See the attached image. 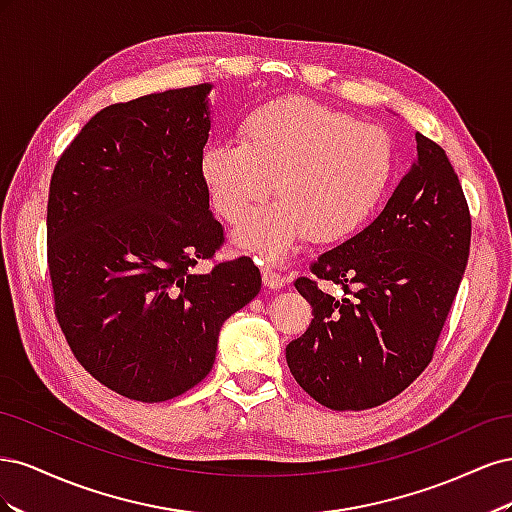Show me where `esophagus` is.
Returning <instances> with one entry per match:
<instances>
[{"instance_id":"1","label":"esophagus","mask_w":512,"mask_h":512,"mask_svg":"<svg viewBox=\"0 0 512 512\" xmlns=\"http://www.w3.org/2000/svg\"><path fill=\"white\" fill-rule=\"evenodd\" d=\"M260 271H262V282H265L267 288L280 290V288L286 286V277H282L271 265H262Z\"/></svg>"}]
</instances>
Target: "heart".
<instances>
[{
	"label": "heart",
	"instance_id": "heart-1",
	"mask_svg": "<svg viewBox=\"0 0 512 512\" xmlns=\"http://www.w3.org/2000/svg\"><path fill=\"white\" fill-rule=\"evenodd\" d=\"M239 143H209L200 179L213 209L237 222L273 188L280 198L239 224L235 241L284 260L305 237L342 241L378 211L395 175V147L380 126L356 121L307 98L256 108L239 126Z\"/></svg>",
	"mask_w": 512,
	"mask_h": 512
}]
</instances>
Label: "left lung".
Masks as SVG:
<instances>
[{
    "mask_svg": "<svg viewBox=\"0 0 512 512\" xmlns=\"http://www.w3.org/2000/svg\"><path fill=\"white\" fill-rule=\"evenodd\" d=\"M472 220L455 168L416 134V158L384 211L324 252L294 282L312 305L309 329L286 346L294 380L331 410H367L423 374L470 256Z\"/></svg>",
    "mask_w": 512,
    "mask_h": 512,
    "instance_id": "obj_1",
    "label": "left lung"
}]
</instances>
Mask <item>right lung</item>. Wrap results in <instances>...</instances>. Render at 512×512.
<instances>
[{"mask_svg": "<svg viewBox=\"0 0 512 512\" xmlns=\"http://www.w3.org/2000/svg\"><path fill=\"white\" fill-rule=\"evenodd\" d=\"M211 89L102 108L51 177L46 254L59 327L91 376L147 404L209 374L224 320L262 284L247 256L200 269L224 243L198 168Z\"/></svg>", "mask_w": 512, "mask_h": 512, "instance_id": "right-lung-1", "label": "right lung"}]
</instances>
